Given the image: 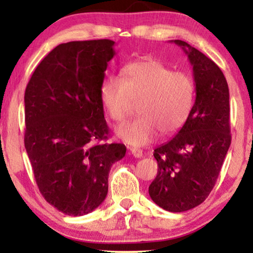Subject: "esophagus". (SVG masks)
<instances>
[{
    "mask_svg": "<svg viewBox=\"0 0 253 253\" xmlns=\"http://www.w3.org/2000/svg\"><path fill=\"white\" fill-rule=\"evenodd\" d=\"M130 152L134 158H141V157H143V151H141L140 148H138V147H131Z\"/></svg>",
    "mask_w": 253,
    "mask_h": 253,
    "instance_id": "1",
    "label": "esophagus"
}]
</instances>
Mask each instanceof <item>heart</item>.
Wrapping results in <instances>:
<instances>
[{
  "instance_id": "heart-1",
  "label": "heart",
  "mask_w": 253,
  "mask_h": 253,
  "mask_svg": "<svg viewBox=\"0 0 253 253\" xmlns=\"http://www.w3.org/2000/svg\"><path fill=\"white\" fill-rule=\"evenodd\" d=\"M100 99L107 115L120 122L137 101V119L116 127L117 137L134 146H143L158 137L171 136L184 126L195 100V83L188 74L172 71L155 58L127 64L120 77L102 83Z\"/></svg>"
}]
</instances>
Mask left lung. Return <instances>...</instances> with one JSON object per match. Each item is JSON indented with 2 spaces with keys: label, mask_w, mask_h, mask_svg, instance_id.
Here are the masks:
<instances>
[{
  "label": "left lung",
  "mask_w": 253,
  "mask_h": 253,
  "mask_svg": "<svg viewBox=\"0 0 253 253\" xmlns=\"http://www.w3.org/2000/svg\"><path fill=\"white\" fill-rule=\"evenodd\" d=\"M192 65L196 100L178 133L154 150L158 174L148 188L169 212H185L205 200L215 185L231 143L229 88L221 69L185 41L174 40Z\"/></svg>",
  "instance_id": "1"
}]
</instances>
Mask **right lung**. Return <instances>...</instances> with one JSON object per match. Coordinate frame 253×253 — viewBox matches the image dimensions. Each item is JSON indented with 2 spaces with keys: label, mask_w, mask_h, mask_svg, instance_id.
<instances>
[{
  "label": "right lung",
  "mask_w": 253,
  "mask_h": 253,
  "mask_svg": "<svg viewBox=\"0 0 253 253\" xmlns=\"http://www.w3.org/2000/svg\"><path fill=\"white\" fill-rule=\"evenodd\" d=\"M113 40L70 41L55 47L25 89L24 143L43 198L72 216L91 213L108 192L113 164L126 155L108 143L100 89Z\"/></svg>",
  "instance_id": "add662e5"
}]
</instances>
